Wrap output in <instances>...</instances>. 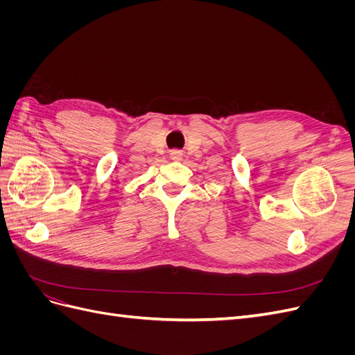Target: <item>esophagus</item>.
I'll use <instances>...</instances> for the list:
<instances>
[{
  "label": "esophagus",
  "mask_w": 355,
  "mask_h": 355,
  "mask_svg": "<svg viewBox=\"0 0 355 355\" xmlns=\"http://www.w3.org/2000/svg\"><path fill=\"white\" fill-rule=\"evenodd\" d=\"M170 157L173 159H180L182 158V151H179V149H175V151L170 153Z\"/></svg>",
  "instance_id": "obj_1"
}]
</instances>
